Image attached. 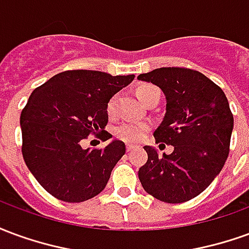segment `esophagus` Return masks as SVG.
<instances>
[{"label":"esophagus","mask_w":249,"mask_h":249,"mask_svg":"<svg viewBox=\"0 0 249 249\" xmlns=\"http://www.w3.org/2000/svg\"><path fill=\"white\" fill-rule=\"evenodd\" d=\"M132 149H135V145H132V144H128V145H126V151L130 152Z\"/></svg>","instance_id":"obj_1"}]
</instances>
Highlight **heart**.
Returning a JSON list of instances; mask_svg holds the SVG:
<instances>
[{
	"instance_id": "heart-1",
	"label": "heart",
	"mask_w": 249,
	"mask_h": 249,
	"mask_svg": "<svg viewBox=\"0 0 249 249\" xmlns=\"http://www.w3.org/2000/svg\"><path fill=\"white\" fill-rule=\"evenodd\" d=\"M156 93H160V90H159V88L152 85V84H144V85H140L137 88V96L144 103L151 97L152 94H156ZM107 113H108L109 117L116 116V113H117V96H112L109 98L108 104H107ZM149 129H151L149 123L126 120L116 128L114 133L120 140L135 144V142H140V141L144 140Z\"/></svg>"
}]
</instances>
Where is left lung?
Instances as JSON below:
<instances>
[{
    "label": "left lung",
    "mask_w": 249,
    "mask_h": 249,
    "mask_svg": "<svg viewBox=\"0 0 249 249\" xmlns=\"http://www.w3.org/2000/svg\"><path fill=\"white\" fill-rule=\"evenodd\" d=\"M155 84L167 97V113L155 130L156 144L173 145L159 156L144 146L148 160L139 169L146 192L160 201L178 204L203 192L230 155L233 114L223 89L189 68H159L137 77Z\"/></svg>",
    "instance_id": "left-lung-1"
}]
</instances>
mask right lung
Instances as JSON below:
<instances>
[{
  "label": "right lung",
  "mask_w": 249,
  "mask_h": 249,
  "mask_svg": "<svg viewBox=\"0 0 249 249\" xmlns=\"http://www.w3.org/2000/svg\"><path fill=\"white\" fill-rule=\"evenodd\" d=\"M135 76H110L98 71H65L36 88L21 112L22 157L36 180L53 197L81 203L97 196L125 153L114 140L104 148L82 149L94 135H112L107 104Z\"/></svg>",
  "instance_id": "add662e5"
}]
</instances>
